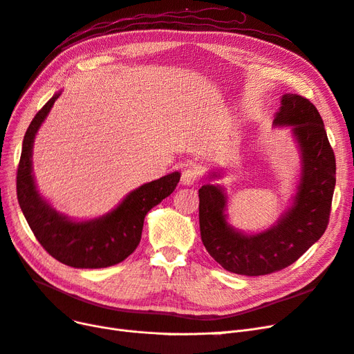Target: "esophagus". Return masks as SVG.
Returning a JSON list of instances; mask_svg holds the SVG:
<instances>
[{"instance_id": "esophagus-1", "label": "esophagus", "mask_w": 354, "mask_h": 354, "mask_svg": "<svg viewBox=\"0 0 354 354\" xmlns=\"http://www.w3.org/2000/svg\"><path fill=\"white\" fill-rule=\"evenodd\" d=\"M196 180H198V171H196V168L189 167V168L183 169L181 178H180L183 186H193L194 183H196Z\"/></svg>"}]
</instances>
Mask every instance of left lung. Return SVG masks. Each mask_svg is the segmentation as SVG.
Listing matches in <instances>:
<instances>
[{
	"label": "left lung",
	"instance_id": "left-lung-1",
	"mask_svg": "<svg viewBox=\"0 0 354 354\" xmlns=\"http://www.w3.org/2000/svg\"><path fill=\"white\" fill-rule=\"evenodd\" d=\"M275 126H293L301 151V178L295 203L278 224L246 236L225 219L227 198L219 186L199 189V225L203 246L224 270L249 277L281 271L295 263L330 223L335 187V155L316 106L296 93H286Z\"/></svg>",
	"mask_w": 354,
	"mask_h": 354
}]
</instances>
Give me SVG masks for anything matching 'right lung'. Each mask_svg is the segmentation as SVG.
<instances>
[{"instance_id":"right-lung-1","label":"right lung","mask_w":354,"mask_h":354,"mask_svg":"<svg viewBox=\"0 0 354 354\" xmlns=\"http://www.w3.org/2000/svg\"><path fill=\"white\" fill-rule=\"evenodd\" d=\"M59 93L48 101L29 124L17 167V199L21 212L53 258L73 268H106L123 262L142 239L143 219L155 205L168 198L180 173H171L133 190L117 208L92 221L75 223L57 214L36 190L32 176V146L36 131Z\"/></svg>"}]
</instances>
